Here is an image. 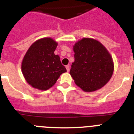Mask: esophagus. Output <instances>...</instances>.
<instances>
[{"label": "esophagus", "mask_w": 134, "mask_h": 134, "mask_svg": "<svg viewBox=\"0 0 134 134\" xmlns=\"http://www.w3.org/2000/svg\"><path fill=\"white\" fill-rule=\"evenodd\" d=\"M66 70H67V72L70 71V66H69V65H67V66H66Z\"/></svg>", "instance_id": "1"}]
</instances>
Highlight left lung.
Here are the masks:
<instances>
[{
    "label": "left lung",
    "instance_id": "8db88e82",
    "mask_svg": "<svg viewBox=\"0 0 134 134\" xmlns=\"http://www.w3.org/2000/svg\"><path fill=\"white\" fill-rule=\"evenodd\" d=\"M75 62L70 74L75 84L86 92L101 89L113 76L114 63L111 55L100 42L83 38L73 46Z\"/></svg>",
    "mask_w": 134,
    "mask_h": 134
}]
</instances>
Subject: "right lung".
<instances>
[{
    "label": "right lung",
    "mask_w": 134,
    "mask_h": 134,
    "mask_svg": "<svg viewBox=\"0 0 134 134\" xmlns=\"http://www.w3.org/2000/svg\"><path fill=\"white\" fill-rule=\"evenodd\" d=\"M58 43L50 37L36 41L26 51L21 62V72L32 87L45 91L53 86L66 72L60 58L54 51Z\"/></svg>",
    "instance_id": "1"
}]
</instances>
